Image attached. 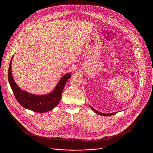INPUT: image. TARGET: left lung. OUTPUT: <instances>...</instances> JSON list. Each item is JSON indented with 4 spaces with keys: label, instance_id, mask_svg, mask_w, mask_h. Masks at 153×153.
<instances>
[{
    "label": "left lung",
    "instance_id": "1",
    "mask_svg": "<svg viewBox=\"0 0 153 153\" xmlns=\"http://www.w3.org/2000/svg\"><path fill=\"white\" fill-rule=\"evenodd\" d=\"M90 106V108H91V110H92L93 111H94L96 114H99V115H101V116H108L114 115V114H116V113H117V112L112 113H110V114H105V113H100V112H99V111H98L96 110L95 109H94L92 106Z\"/></svg>",
    "mask_w": 153,
    "mask_h": 153
}]
</instances>
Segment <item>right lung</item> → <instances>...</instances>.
Returning a JSON list of instances; mask_svg holds the SVG:
<instances>
[{"mask_svg":"<svg viewBox=\"0 0 153 153\" xmlns=\"http://www.w3.org/2000/svg\"><path fill=\"white\" fill-rule=\"evenodd\" d=\"M12 57L8 68V81L14 96L17 102L26 109L37 113H45L52 110L59 103L62 94L67 80L71 77V74H65L52 92L45 95H34L29 93L19 88L14 82L11 71Z\"/></svg>","mask_w":153,"mask_h":153,"instance_id":"1","label":"right lung"}]
</instances>
